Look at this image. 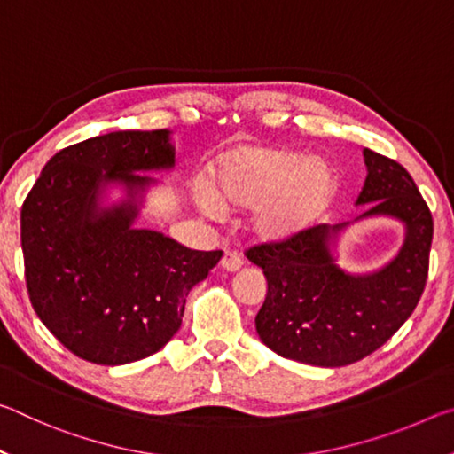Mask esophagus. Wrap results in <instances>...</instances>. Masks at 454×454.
<instances>
[{
    "label": "esophagus",
    "instance_id": "esophagus-1",
    "mask_svg": "<svg viewBox=\"0 0 454 454\" xmlns=\"http://www.w3.org/2000/svg\"><path fill=\"white\" fill-rule=\"evenodd\" d=\"M222 268H224L226 272H238L242 268V260L240 256L236 254L234 250H226L224 256H222Z\"/></svg>",
    "mask_w": 454,
    "mask_h": 454
}]
</instances>
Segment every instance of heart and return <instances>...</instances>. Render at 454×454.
<instances>
[{
    "mask_svg": "<svg viewBox=\"0 0 454 454\" xmlns=\"http://www.w3.org/2000/svg\"><path fill=\"white\" fill-rule=\"evenodd\" d=\"M334 194L336 174L325 160L286 148L240 145L218 158L210 184H198L196 204L214 220L252 208V236L284 242L309 230Z\"/></svg>",
    "mask_w": 454,
    "mask_h": 454,
    "instance_id": "b5f03b06",
    "label": "heart"
}]
</instances>
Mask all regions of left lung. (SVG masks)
I'll list each match as a JSON object with an SVG mask.
<instances>
[{"instance_id":"obj_1","label":"left lung","mask_w":454,"mask_h":454,"mask_svg":"<svg viewBox=\"0 0 454 454\" xmlns=\"http://www.w3.org/2000/svg\"><path fill=\"white\" fill-rule=\"evenodd\" d=\"M363 153L368 174L356 204L368 206L360 218L404 224V242L387 266L350 274L336 264L333 246L348 224H318L246 252L268 282L256 333L284 358L326 368L363 360L404 325L425 290L433 242L428 206L401 164L368 148Z\"/></svg>"}]
</instances>
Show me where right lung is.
Here are the masks:
<instances>
[{"label": "right lung", "mask_w": 454, "mask_h": 454, "mask_svg": "<svg viewBox=\"0 0 454 454\" xmlns=\"http://www.w3.org/2000/svg\"><path fill=\"white\" fill-rule=\"evenodd\" d=\"M168 129L112 132L59 150L21 206L29 301L50 333L88 363L118 366L153 355L178 333L186 296L222 258L136 228L140 198L170 170ZM127 198L101 206L107 185Z\"/></svg>", "instance_id": "add662e5"}]
</instances>
